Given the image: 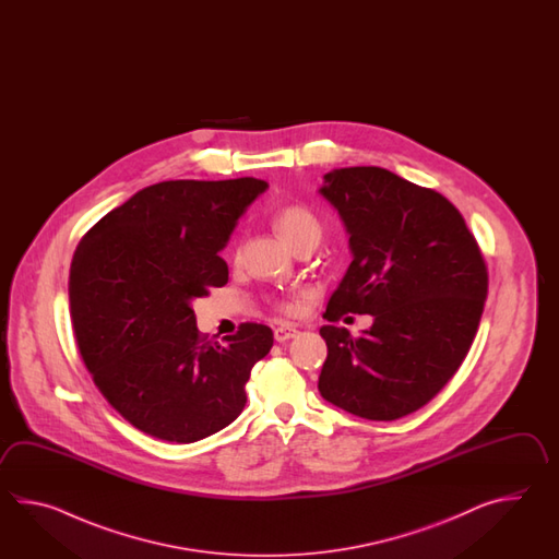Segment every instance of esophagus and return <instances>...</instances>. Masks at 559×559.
<instances>
[{"label":"esophagus","instance_id":"34e87169","mask_svg":"<svg viewBox=\"0 0 559 559\" xmlns=\"http://www.w3.org/2000/svg\"><path fill=\"white\" fill-rule=\"evenodd\" d=\"M297 330L294 325H287V323H282V325H277L274 330L275 342H287V340H292V337H296Z\"/></svg>","mask_w":559,"mask_h":559}]
</instances>
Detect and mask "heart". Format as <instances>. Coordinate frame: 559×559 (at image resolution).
Here are the masks:
<instances>
[{"mask_svg":"<svg viewBox=\"0 0 559 559\" xmlns=\"http://www.w3.org/2000/svg\"><path fill=\"white\" fill-rule=\"evenodd\" d=\"M272 224L282 238L297 250L306 243H318L321 238V219L306 203H285L275 210ZM296 304H285V311H296Z\"/></svg>","mask_w":559,"mask_h":559,"instance_id":"obj_1","label":"heart"}]
</instances>
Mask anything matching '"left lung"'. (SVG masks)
Segmentation results:
<instances>
[{
    "label": "left lung",
    "instance_id": "8db88e82",
    "mask_svg": "<svg viewBox=\"0 0 559 559\" xmlns=\"http://www.w3.org/2000/svg\"><path fill=\"white\" fill-rule=\"evenodd\" d=\"M321 195L349 234L354 262L323 318L369 313L354 337L323 325L321 397L392 421L433 400L460 369L484 313L487 265L462 214L438 191L383 167L333 169Z\"/></svg>",
    "mask_w": 559,
    "mask_h": 559
}]
</instances>
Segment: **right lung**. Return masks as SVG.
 Returning a JSON list of instances; mask_svg holds the SVG:
<instances>
[{
  "label": "right lung",
  "mask_w": 559,
  "mask_h": 559,
  "mask_svg": "<svg viewBox=\"0 0 559 559\" xmlns=\"http://www.w3.org/2000/svg\"><path fill=\"white\" fill-rule=\"evenodd\" d=\"M265 188L255 178L155 183L104 215L73 253L70 313L85 368L152 438L191 443L229 426L274 345L262 323L207 342L191 309L227 284L219 251Z\"/></svg>",
  "instance_id": "add662e5"
}]
</instances>
